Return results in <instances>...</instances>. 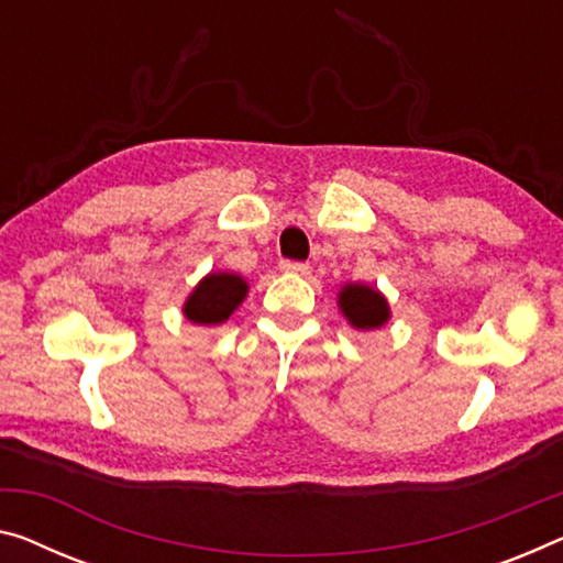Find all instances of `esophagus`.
I'll use <instances>...</instances> for the list:
<instances>
[{"label":"esophagus","instance_id":"obj_1","mask_svg":"<svg viewBox=\"0 0 563 563\" xmlns=\"http://www.w3.org/2000/svg\"><path fill=\"white\" fill-rule=\"evenodd\" d=\"M279 269H282V272H287V274L309 276L311 266H309V264H305V262H282V264H279Z\"/></svg>","mask_w":563,"mask_h":563}]
</instances>
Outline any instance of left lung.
<instances>
[{"instance_id":"left-lung-1","label":"left lung","mask_w":563,"mask_h":563,"mask_svg":"<svg viewBox=\"0 0 563 563\" xmlns=\"http://www.w3.org/2000/svg\"><path fill=\"white\" fill-rule=\"evenodd\" d=\"M336 307H340L342 317L347 319L350 327L360 332L379 330V327H385L393 317L385 294L362 282L342 284L340 294H336Z\"/></svg>"}]
</instances>
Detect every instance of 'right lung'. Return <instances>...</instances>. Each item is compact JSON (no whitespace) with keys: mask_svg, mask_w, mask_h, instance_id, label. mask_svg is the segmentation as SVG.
I'll use <instances>...</instances> for the list:
<instances>
[{"mask_svg":"<svg viewBox=\"0 0 563 563\" xmlns=\"http://www.w3.org/2000/svg\"><path fill=\"white\" fill-rule=\"evenodd\" d=\"M249 282L233 272H209L184 301V317L194 324H223L241 307Z\"/></svg>","mask_w":563,"mask_h":563,"instance_id":"obj_1","label":"right lung"}]
</instances>
